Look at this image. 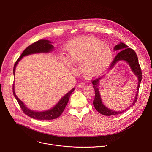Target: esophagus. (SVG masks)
<instances>
[{
	"label": "esophagus",
	"instance_id": "34e87169",
	"mask_svg": "<svg viewBox=\"0 0 152 152\" xmlns=\"http://www.w3.org/2000/svg\"><path fill=\"white\" fill-rule=\"evenodd\" d=\"M78 86L79 88H83L84 86H85V83L84 82H81L78 84Z\"/></svg>",
	"mask_w": 152,
	"mask_h": 152
}]
</instances>
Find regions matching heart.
<instances>
[{"label": "heart", "mask_w": 152, "mask_h": 152, "mask_svg": "<svg viewBox=\"0 0 152 152\" xmlns=\"http://www.w3.org/2000/svg\"><path fill=\"white\" fill-rule=\"evenodd\" d=\"M70 61L80 66L82 75L93 78L103 73L113 59L111 48L99 39L83 37L73 40L68 46Z\"/></svg>", "instance_id": "b5f03b06"}]
</instances>
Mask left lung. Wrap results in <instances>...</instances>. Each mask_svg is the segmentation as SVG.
<instances>
[{
    "label": "left lung",
    "instance_id": "left-lung-1",
    "mask_svg": "<svg viewBox=\"0 0 152 152\" xmlns=\"http://www.w3.org/2000/svg\"><path fill=\"white\" fill-rule=\"evenodd\" d=\"M115 50H120L121 51L117 55V56L115 57L114 60L112 61L111 63L110 66V69L113 68L114 65L119 61L120 60H124L126 61L129 64L130 67H131L132 70L133 72L135 74V75L137 76L138 78V85L137 87V92L136 94V96L135 98V100L131 104V107L135 104L136 103L137 99H138V90L140 88V83L142 79V72L141 69L140 67V66L138 62V59L137 57V55L135 51L129 48L127 45H126L124 43L120 42L119 45H117L115 48H114ZM101 79V77H99L98 79H92L91 82L93 84V88H94L95 91V97L93 100V104L95 107V109L101 114L106 115V116H110V115H118V114H121L125 112L127 110H128L129 107H128V109L127 108L126 110L121 111H112L110 109H108L102 102L100 95L99 93V91L98 89V86L97 85L99 84V80Z\"/></svg>",
    "mask_w": 152,
    "mask_h": 152
}]
</instances>
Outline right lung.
Segmentation results:
<instances>
[{"mask_svg": "<svg viewBox=\"0 0 152 152\" xmlns=\"http://www.w3.org/2000/svg\"><path fill=\"white\" fill-rule=\"evenodd\" d=\"M50 41L46 40V39H39L34 43L32 45L29 46L28 48H26L25 50L21 53L20 56L18 58V59L15 62V64L14 66V69H13V73L14 75H15V67L17 64L20 61V59L22 58L23 56L31 55L32 53H41V52H49L52 50L53 46L50 44ZM14 84L13 83L12 86V92L13 94L16 99L17 101L18 102L21 110L23 112L29 117L39 120H53L58 117H59L62 113H63L65 107H66L71 94L75 90V88H73L68 93H67L59 101V102L52 108L51 110H49L43 112H36L32 111L28 107H26V106L24 104V103L21 102L15 95V91H14Z\"/></svg>", "mask_w": 152, "mask_h": 152, "instance_id": "obj_1", "label": "right lung"}]
</instances>
